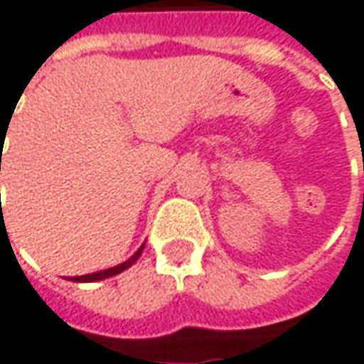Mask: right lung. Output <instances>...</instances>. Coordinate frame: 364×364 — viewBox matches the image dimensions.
<instances>
[{
    "mask_svg": "<svg viewBox=\"0 0 364 364\" xmlns=\"http://www.w3.org/2000/svg\"><path fill=\"white\" fill-rule=\"evenodd\" d=\"M143 247L141 245L139 250H136V254L131 256L127 262H122L119 266H114V268H108V269H102V272H95V274H86V276H76V278H72V282H98V280H105V278H110V276H117L120 272H124L127 268H131L132 264L139 259V256L143 254Z\"/></svg>",
    "mask_w": 364,
    "mask_h": 364,
    "instance_id": "1",
    "label": "right lung"
}]
</instances>
